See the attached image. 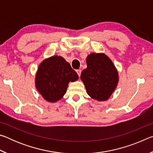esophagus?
Segmentation results:
<instances>
[{
	"label": "esophagus",
	"instance_id": "34e87169",
	"mask_svg": "<svg viewBox=\"0 0 153 153\" xmlns=\"http://www.w3.org/2000/svg\"><path fill=\"white\" fill-rule=\"evenodd\" d=\"M76 72H77V75H78V76L79 77V76H80V75H81V72H82V71L80 70V69H77V70H76Z\"/></svg>",
	"mask_w": 153,
	"mask_h": 153
}]
</instances>
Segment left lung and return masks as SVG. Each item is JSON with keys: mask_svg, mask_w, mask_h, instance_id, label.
Segmentation results:
<instances>
[{"mask_svg": "<svg viewBox=\"0 0 153 153\" xmlns=\"http://www.w3.org/2000/svg\"><path fill=\"white\" fill-rule=\"evenodd\" d=\"M87 68L81 77L88 94L98 101L107 100L117 87L118 72L104 53H91L86 58Z\"/></svg>", "mask_w": 153, "mask_h": 153, "instance_id": "obj_1", "label": "left lung"}]
</instances>
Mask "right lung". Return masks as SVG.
I'll return each mask as SVG.
<instances>
[{
	"label": "right lung",
	"mask_w": 153,
	"mask_h": 153,
	"mask_svg": "<svg viewBox=\"0 0 153 153\" xmlns=\"http://www.w3.org/2000/svg\"><path fill=\"white\" fill-rule=\"evenodd\" d=\"M77 79L78 75L70 64L55 55L45 59L38 67L36 87L46 100L55 102L65 94L69 82Z\"/></svg>",
	"instance_id": "1"
}]
</instances>
